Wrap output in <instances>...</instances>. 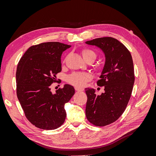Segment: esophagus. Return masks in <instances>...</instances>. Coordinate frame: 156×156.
Wrapping results in <instances>:
<instances>
[{"label":"esophagus","instance_id":"1","mask_svg":"<svg viewBox=\"0 0 156 156\" xmlns=\"http://www.w3.org/2000/svg\"><path fill=\"white\" fill-rule=\"evenodd\" d=\"M75 90L77 91V92H81V91H83V88H77V87H75Z\"/></svg>","mask_w":156,"mask_h":156}]
</instances>
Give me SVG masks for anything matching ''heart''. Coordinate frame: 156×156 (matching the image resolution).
Wrapping results in <instances>:
<instances>
[{
    "label": "heart",
    "mask_w": 156,
    "mask_h": 156,
    "mask_svg": "<svg viewBox=\"0 0 156 156\" xmlns=\"http://www.w3.org/2000/svg\"><path fill=\"white\" fill-rule=\"evenodd\" d=\"M82 55L86 60L90 58H96V54L95 52L88 48H84L82 51ZM92 79V75L88 73L75 72L73 73L67 77V82L72 85L77 87L83 88L85 86L86 83Z\"/></svg>",
    "instance_id": "heart-1"
}]
</instances>
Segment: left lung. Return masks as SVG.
Returning a JSON list of instances; mask_svg holds the SVG:
<instances>
[{"label": "left lung", "instance_id": "obj_1", "mask_svg": "<svg viewBox=\"0 0 156 156\" xmlns=\"http://www.w3.org/2000/svg\"><path fill=\"white\" fill-rule=\"evenodd\" d=\"M96 45L105 56V62L97 81L104 87V93L96 95L95 90L85 88L87 96L86 116L94 126H105L123 114L133 90L135 81L133 62L130 52L119 40L103 37L86 41Z\"/></svg>", "mask_w": 156, "mask_h": 156}]
</instances>
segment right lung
<instances>
[{
  "label": "right lung",
  "instance_id": "add662e5",
  "mask_svg": "<svg viewBox=\"0 0 156 156\" xmlns=\"http://www.w3.org/2000/svg\"><path fill=\"white\" fill-rule=\"evenodd\" d=\"M71 45L51 41L32 45L18 63L16 71L17 96L25 116L36 127L55 129L65 121L64 105L75 94L65 84L53 94L50 86L62 70L61 55Z\"/></svg>",
  "mask_w": 156,
  "mask_h": 156
}]
</instances>
